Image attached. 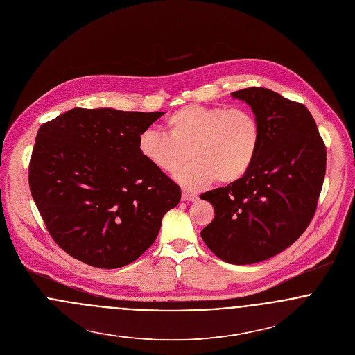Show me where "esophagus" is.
I'll use <instances>...</instances> for the list:
<instances>
[{
	"label": "esophagus",
	"mask_w": 355,
	"mask_h": 355,
	"mask_svg": "<svg viewBox=\"0 0 355 355\" xmlns=\"http://www.w3.org/2000/svg\"><path fill=\"white\" fill-rule=\"evenodd\" d=\"M182 201H184V202H197L198 197L193 196V194H189V193H183L182 194Z\"/></svg>",
	"instance_id": "obj_1"
}]
</instances>
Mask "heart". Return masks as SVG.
I'll return each mask as SVG.
<instances>
[{"instance_id": "obj_1", "label": "heart", "mask_w": 355, "mask_h": 355, "mask_svg": "<svg viewBox=\"0 0 355 355\" xmlns=\"http://www.w3.org/2000/svg\"><path fill=\"white\" fill-rule=\"evenodd\" d=\"M168 134L145 130L138 138L142 157L155 169L176 176L182 187L198 191L214 180L234 184L253 166L261 145V127L248 109L191 103L165 120Z\"/></svg>"}]
</instances>
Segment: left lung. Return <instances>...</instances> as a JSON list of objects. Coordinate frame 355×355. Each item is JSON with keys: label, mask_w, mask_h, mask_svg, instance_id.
Returning <instances> with one entry per match:
<instances>
[{"label": "left lung", "mask_w": 355, "mask_h": 355, "mask_svg": "<svg viewBox=\"0 0 355 355\" xmlns=\"http://www.w3.org/2000/svg\"><path fill=\"white\" fill-rule=\"evenodd\" d=\"M231 96L252 107L261 145L243 179L201 196L216 214L201 236L223 261L248 265L282 253L304 234L321 193L327 150L302 103L263 87Z\"/></svg>", "instance_id": "obj_1"}]
</instances>
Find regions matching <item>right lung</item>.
<instances>
[{
	"mask_svg": "<svg viewBox=\"0 0 355 355\" xmlns=\"http://www.w3.org/2000/svg\"><path fill=\"white\" fill-rule=\"evenodd\" d=\"M164 112L71 109L41 125L30 161L31 196L55 243L103 269L145 253L180 187L139 153Z\"/></svg>",
	"mask_w": 355,
	"mask_h": 355,
	"instance_id": "1",
	"label": "right lung"
}]
</instances>
